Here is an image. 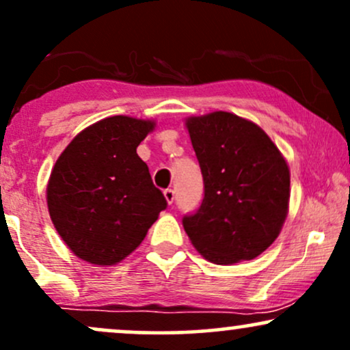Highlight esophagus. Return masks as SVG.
Wrapping results in <instances>:
<instances>
[{
  "label": "esophagus",
  "instance_id": "1",
  "mask_svg": "<svg viewBox=\"0 0 350 350\" xmlns=\"http://www.w3.org/2000/svg\"><path fill=\"white\" fill-rule=\"evenodd\" d=\"M164 198H166V200H167V204H171L174 202V191H172V189H164Z\"/></svg>",
  "mask_w": 350,
  "mask_h": 350
}]
</instances>
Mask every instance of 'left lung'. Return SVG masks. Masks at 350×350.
I'll list each match as a JSON object with an SVG mask.
<instances>
[{
  "instance_id": "8db88e82",
  "label": "left lung",
  "mask_w": 350,
  "mask_h": 350,
  "mask_svg": "<svg viewBox=\"0 0 350 350\" xmlns=\"http://www.w3.org/2000/svg\"><path fill=\"white\" fill-rule=\"evenodd\" d=\"M186 124L204 199L183 217L184 230L208 262L253 260L275 242L286 219L288 164L262 128L234 113L192 116Z\"/></svg>"
}]
</instances>
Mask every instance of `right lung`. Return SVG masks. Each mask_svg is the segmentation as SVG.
<instances>
[{
	"label": "right lung",
	"instance_id": "add662e5",
	"mask_svg": "<svg viewBox=\"0 0 350 350\" xmlns=\"http://www.w3.org/2000/svg\"><path fill=\"white\" fill-rule=\"evenodd\" d=\"M152 128L150 120L110 116L80 131L59 156L47 184V207L55 230L79 258L122 262L167 207L136 154Z\"/></svg>",
	"mask_w": 350,
	"mask_h": 350
}]
</instances>
